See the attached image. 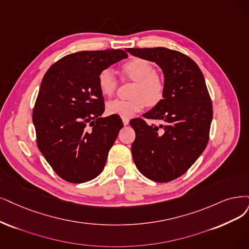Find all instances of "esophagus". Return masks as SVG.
<instances>
[{
	"label": "esophagus",
	"mask_w": 249,
	"mask_h": 249,
	"mask_svg": "<svg viewBox=\"0 0 249 249\" xmlns=\"http://www.w3.org/2000/svg\"><path fill=\"white\" fill-rule=\"evenodd\" d=\"M122 120H123L124 125H128V124H129V119H128V118H122Z\"/></svg>",
	"instance_id": "1"
}]
</instances>
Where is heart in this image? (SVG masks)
<instances>
[{
	"instance_id": "1",
	"label": "heart",
	"mask_w": 249,
	"mask_h": 249,
	"mask_svg": "<svg viewBox=\"0 0 249 249\" xmlns=\"http://www.w3.org/2000/svg\"><path fill=\"white\" fill-rule=\"evenodd\" d=\"M123 75L136 82L131 99H114L107 104L109 115L132 117L143 109L145 105L154 107L159 104L164 94V79L154 71L153 63L149 60L134 57L122 66ZM97 85L101 94L112 96L118 87V80L110 69H105L98 73Z\"/></svg>"
}]
</instances>
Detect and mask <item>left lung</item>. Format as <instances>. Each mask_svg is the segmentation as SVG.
Masks as SVG:
<instances>
[{
	"mask_svg": "<svg viewBox=\"0 0 249 249\" xmlns=\"http://www.w3.org/2000/svg\"><path fill=\"white\" fill-rule=\"evenodd\" d=\"M136 57L157 63L164 75V94L146 119L160 121L148 125L136 118L131 145L133 161L145 178L167 182L182 176L205 150L213 104L197 63L187 55L164 47L127 48Z\"/></svg>",
	"mask_w": 249,
	"mask_h": 249,
	"instance_id": "8db88e82",
	"label": "left lung"
}]
</instances>
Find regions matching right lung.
Segmentation results:
<instances>
[{"mask_svg": "<svg viewBox=\"0 0 249 249\" xmlns=\"http://www.w3.org/2000/svg\"><path fill=\"white\" fill-rule=\"evenodd\" d=\"M127 57L120 49L80 51L62 57L46 71L33 123L40 152L62 179L85 182L104 170L123 123L116 115L101 117L105 101L97 77Z\"/></svg>", "mask_w": 249, "mask_h": 249, "instance_id": "add662e5", "label": "right lung"}]
</instances>
